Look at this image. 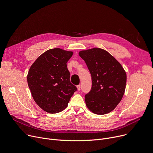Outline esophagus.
Wrapping results in <instances>:
<instances>
[{
	"instance_id": "34e87169",
	"label": "esophagus",
	"mask_w": 153,
	"mask_h": 153,
	"mask_svg": "<svg viewBox=\"0 0 153 153\" xmlns=\"http://www.w3.org/2000/svg\"><path fill=\"white\" fill-rule=\"evenodd\" d=\"M80 88H81L80 85H77V90H78V91H80Z\"/></svg>"
}]
</instances>
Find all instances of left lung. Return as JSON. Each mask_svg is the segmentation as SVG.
<instances>
[{
    "label": "left lung",
    "instance_id": "left-lung-1",
    "mask_svg": "<svg viewBox=\"0 0 153 153\" xmlns=\"http://www.w3.org/2000/svg\"><path fill=\"white\" fill-rule=\"evenodd\" d=\"M91 76L92 87L85 96L88 108L94 114L104 115L112 112L124 94L126 73L121 65L107 51L94 48L81 51Z\"/></svg>",
    "mask_w": 153,
    "mask_h": 153
}]
</instances>
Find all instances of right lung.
<instances>
[{"label":"right lung","mask_w":153,"mask_h":153,"mask_svg":"<svg viewBox=\"0 0 153 153\" xmlns=\"http://www.w3.org/2000/svg\"><path fill=\"white\" fill-rule=\"evenodd\" d=\"M73 54L60 48L46 51L31 65L27 79L32 96L45 112L56 114L65 109L77 90L69 78L66 63Z\"/></svg>","instance_id":"right-lung-1"}]
</instances>
